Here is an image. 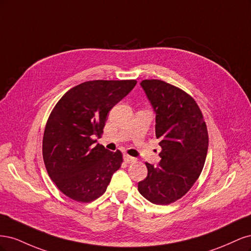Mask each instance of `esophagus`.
I'll list each match as a JSON object with an SVG mask.
<instances>
[{
	"instance_id": "1",
	"label": "esophagus",
	"mask_w": 251,
	"mask_h": 251,
	"mask_svg": "<svg viewBox=\"0 0 251 251\" xmlns=\"http://www.w3.org/2000/svg\"><path fill=\"white\" fill-rule=\"evenodd\" d=\"M124 159H125L126 163H134V162L137 161V160H136V158H134L132 156H128V155H125Z\"/></svg>"
}]
</instances>
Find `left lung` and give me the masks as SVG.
Listing matches in <instances>:
<instances>
[{"instance_id":"left-lung-1","label":"left lung","mask_w":251,"mask_h":251,"mask_svg":"<svg viewBox=\"0 0 251 251\" xmlns=\"http://www.w3.org/2000/svg\"><path fill=\"white\" fill-rule=\"evenodd\" d=\"M156 113L155 132L161 151L157 166L146 162L147 178L139 193L150 202L169 205L181 199L199 178L208 150L207 126L194 98L182 89L160 79H144Z\"/></svg>"}]
</instances>
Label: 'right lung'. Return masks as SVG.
I'll use <instances>...</instances> for the list:
<instances>
[{"label": "right lung", "mask_w": 251, "mask_h": 251, "mask_svg": "<svg viewBox=\"0 0 251 251\" xmlns=\"http://www.w3.org/2000/svg\"><path fill=\"white\" fill-rule=\"evenodd\" d=\"M137 80H89L64 94L51 111L43 136V159L49 177L70 199L89 203L107 191L124 162L101 137L109 111L131 92Z\"/></svg>", "instance_id": "obj_1"}]
</instances>
